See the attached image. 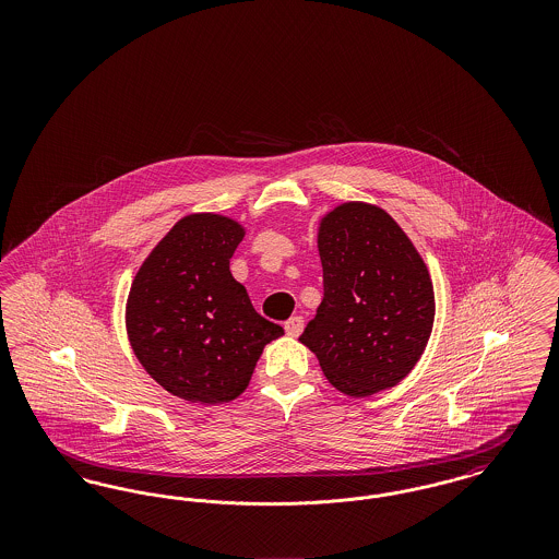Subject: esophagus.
<instances>
[{"instance_id":"34e87169","label":"esophagus","mask_w":559,"mask_h":559,"mask_svg":"<svg viewBox=\"0 0 559 559\" xmlns=\"http://www.w3.org/2000/svg\"><path fill=\"white\" fill-rule=\"evenodd\" d=\"M285 331H287L292 337H297V335L304 331V319H301V317H292V319L285 322Z\"/></svg>"}]
</instances>
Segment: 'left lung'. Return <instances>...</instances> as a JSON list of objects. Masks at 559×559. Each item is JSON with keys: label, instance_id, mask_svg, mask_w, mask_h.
Masks as SVG:
<instances>
[{"label": "left lung", "instance_id": "1", "mask_svg": "<svg viewBox=\"0 0 559 559\" xmlns=\"http://www.w3.org/2000/svg\"><path fill=\"white\" fill-rule=\"evenodd\" d=\"M319 253L324 295L299 342L347 396L394 388L431 335L436 301L426 262L390 213L358 201L320 219Z\"/></svg>", "mask_w": 559, "mask_h": 559}]
</instances>
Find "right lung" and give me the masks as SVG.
Returning a JSON list of instances; mask_svg holds the SVG:
<instances>
[{
    "label": "right lung",
    "mask_w": 559,
    "mask_h": 559,
    "mask_svg": "<svg viewBox=\"0 0 559 559\" xmlns=\"http://www.w3.org/2000/svg\"><path fill=\"white\" fill-rule=\"evenodd\" d=\"M245 237L217 213L182 217L133 278L126 326L133 354L169 394L222 404L237 399L281 324L260 317L235 281L230 258Z\"/></svg>",
    "instance_id": "add662e5"
}]
</instances>
